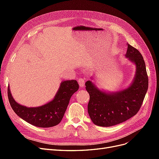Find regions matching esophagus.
<instances>
[{
	"label": "esophagus",
	"instance_id": "1",
	"mask_svg": "<svg viewBox=\"0 0 159 159\" xmlns=\"http://www.w3.org/2000/svg\"><path fill=\"white\" fill-rule=\"evenodd\" d=\"M78 81V83H79V85H80V87L81 88H83L84 86V85H85V80H84V79L80 78Z\"/></svg>",
	"mask_w": 159,
	"mask_h": 159
}]
</instances>
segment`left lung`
Wrapping results in <instances>:
<instances>
[{
    "label": "left lung",
    "instance_id": "8db88e82",
    "mask_svg": "<svg viewBox=\"0 0 159 159\" xmlns=\"http://www.w3.org/2000/svg\"><path fill=\"white\" fill-rule=\"evenodd\" d=\"M127 45L125 56L136 66L135 75L129 87L111 92L99 89L91 80L85 83L90 97L88 113L96 125L111 127L127 121L137 113L145 97L148 80L145 61L139 50Z\"/></svg>",
    "mask_w": 159,
    "mask_h": 159
}]
</instances>
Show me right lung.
<instances>
[{
    "label": "right lung",
    "mask_w": 159,
    "mask_h": 159,
    "mask_svg": "<svg viewBox=\"0 0 159 159\" xmlns=\"http://www.w3.org/2000/svg\"><path fill=\"white\" fill-rule=\"evenodd\" d=\"M78 89L76 80L62 81L54 99L39 107H28L18 103L12 96L9 86L8 97L12 109L18 116L32 125L46 128L61 122L71 97Z\"/></svg>",
    "instance_id": "right-lung-1"
}]
</instances>
